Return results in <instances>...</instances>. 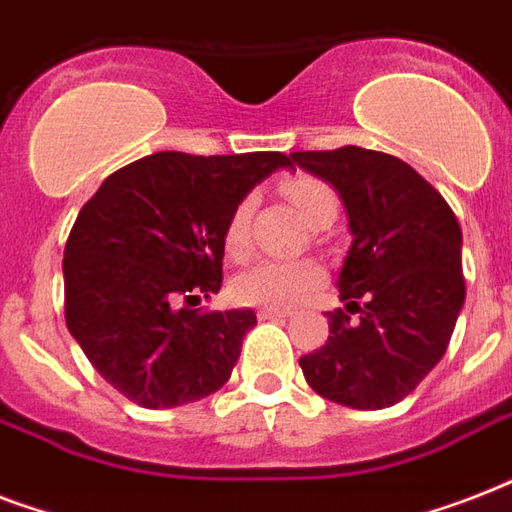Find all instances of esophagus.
Segmentation results:
<instances>
[{"label":"esophagus","mask_w":512,"mask_h":512,"mask_svg":"<svg viewBox=\"0 0 512 512\" xmlns=\"http://www.w3.org/2000/svg\"><path fill=\"white\" fill-rule=\"evenodd\" d=\"M289 311H281V308H260L257 311V319L260 321H273V319H287Z\"/></svg>","instance_id":"34e87169"}]
</instances>
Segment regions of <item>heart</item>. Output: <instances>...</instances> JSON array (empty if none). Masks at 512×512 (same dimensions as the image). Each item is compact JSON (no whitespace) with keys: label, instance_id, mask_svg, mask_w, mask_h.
Segmentation results:
<instances>
[{"label":"heart","instance_id":"obj_1","mask_svg":"<svg viewBox=\"0 0 512 512\" xmlns=\"http://www.w3.org/2000/svg\"><path fill=\"white\" fill-rule=\"evenodd\" d=\"M281 191L295 207V212L305 223L319 231L321 225H329L337 215V196L324 180L311 175L289 177L281 185ZM255 201L252 196L233 207L223 231V247L231 257H244L249 252V217H252ZM324 273L311 260H260L249 265L233 281V295L244 305H260V308H292L303 303L313 289L319 287Z\"/></svg>","mask_w":512,"mask_h":512}]
</instances>
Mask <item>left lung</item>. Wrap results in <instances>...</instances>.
Wrapping results in <instances>:
<instances>
[{"mask_svg":"<svg viewBox=\"0 0 512 512\" xmlns=\"http://www.w3.org/2000/svg\"><path fill=\"white\" fill-rule=\"evenodd\" d=\"M292 159L340 193L353 241L337 289L345 311L362 313H329V340L300 358L305 380L350 409L398 404L441 361L465 305L460 223L396 156L345 146Z\"/></svg>","mask_w":512,"mask_h":512,"instance_id":"left-lung-1","label":"left lung"}]
</instances>
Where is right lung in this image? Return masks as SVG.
Returning <instances> with one entry per match:
<instances>
[{
  "instance_id": "obj_1",
  "label": "right lung",
  "mask_w": 512,
  "mask_h": 512,
  "mask_svg": "<svg viewBox=\"0 0 512 512\" xmlns=\"http://www.w3.org/2000/svg\"><path fill=\"white\" fill-rule=\"evenodd\" d=\"M284 167L279 151H159L108 175L84 204L63 252L66 324L122 396L172 409L228 382L255 311L196 305L220 292L233 207Z\"/></svg>"
}]
</instances>
